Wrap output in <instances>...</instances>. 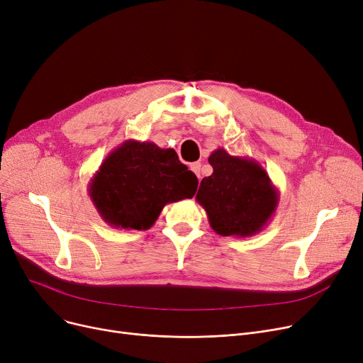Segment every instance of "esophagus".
<instances>
[{"label": "esophagus", "mask_w": 363, "mask_h": 363, "mask_svg": "<svg viewBox=\"0 0 363 363\" xmlns=\"http://www.w3.org/2000/svg\"><path fill=\"white\" fill-rule=\"evenodd\" d=\"M189 169H191L194 174L197 175V178L200 179V170H201V163H199V162H196V163H193L191 166H189Z\"/></svg>", "instance_id": "1"}]
</instances>
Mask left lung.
Wrapping results in <instances>:
<instances>
[{"label": "left lung", "instance_id": "obj_1", "mask_svg": "<svg viewBox=\"0 0 363 363\" xmlns=\"http://www.w3.org/2000/svg\"><path fill=\"white\" fill-rule=\"evenodd\" d=\"M208 163L211 177L203 178L196 200L204 208L212 230L222 237H252L274 216L279 194L268 172L249 157L215 150Z\"/></svg>", "mask_w": 363, "mask_h": 363}]
</instances>
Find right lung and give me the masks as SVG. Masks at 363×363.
<instances>
[{
  "label": "right lung",
  "mask_w": 363,
  "mask_h": 363,
  "mask_svg": "<svg viewBox=\"0 0 363 363\" xmlns=\"http://www.w3.org/2000/svg\"><path fill=\"white\" fill-rule=\"evenodd\" d=\"M197 184V177L179 162L174 148L128 140L103 160L88 193L110 226L145 231L167 203L191 199Z\"/></svg>",
  "instance_id": "obj_1"
}]
</instances>
